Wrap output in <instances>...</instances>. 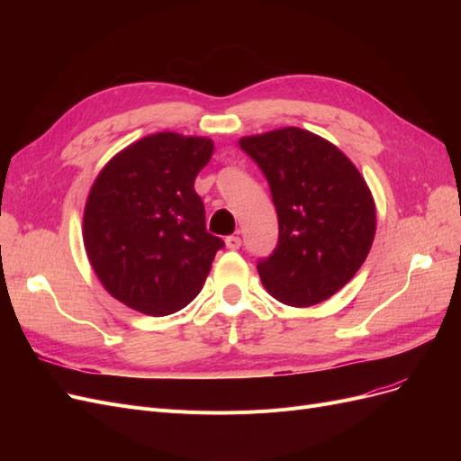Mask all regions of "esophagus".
<instances>
[{
  "label": "esophagus",
  "instance_id": "obj_1",
  "mask_svg": "<svg viewBox=\"0 0 461 461\" xmlns=\"http://www.w3.org/2000/svg\"><path fill=\"white\" fill-rule=\"evenodd\" d=\"M225 244L229 249H239L242 246V240H240V236H227Z\"/></svg>",
  "mask_w": 461,
  "mask_h": 461
}]
</instances>
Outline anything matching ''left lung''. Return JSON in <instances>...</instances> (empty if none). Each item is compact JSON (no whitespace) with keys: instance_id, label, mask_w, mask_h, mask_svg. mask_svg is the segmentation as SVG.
Masks as SVG:
<instances>
[{"instance_id":"8db88e82","label":"left lung","mask_w":461,"mask_h":461,"mask_svg":"<svg viewBox=\"0 0 461 461\" xmlns=\"http://www.w3.org/2000/svg\"><path fill=\"white\" fill-rule=\"evenodd\" d=\"M240 148L271 188L278 242L258 261L269 294L313 305L339 292L364 265L375 239V203L354 163L308 131L248 136Z\"/></svg>"}]
</instances>
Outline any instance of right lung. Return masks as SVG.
<instances>
[{
	"label": "right lung",
	"mask_w": 461,
	"mask_h": 461,
	"mask_svg": "<svg viewBox=\"0 0 461 461\" xmlns=\"http://www.w3.org/2000/svg\"><path fill=\"white\" fill-rule=\"evenodd\" d=\"M209 138L158 132L122 149L97 175L85 209V246L107 292L146 315H169L200 294L225 246L205 229L194 180Z\"/></svg>",
	"instance_id": "right-lung-1"
}]
</instances>
